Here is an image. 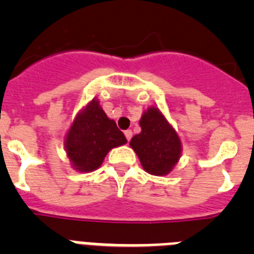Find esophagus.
<instances>
[{
  "mask_svg": "<svg viewBox=\"0 0 254 254\" xmlns=\"http://www.w3.org/2000/svg\"><path fill=\"white\" fill-rule=\"evenodd\" d=\"M125 136H126V138H127V141L131 140V137H132V131H131V129H127V131H125Z\"/></svg>",
  "mask_w": 254,
  "mask_h": 254,
  "instance_id": "1",
  "label": "esophagus"
}]
</instances>
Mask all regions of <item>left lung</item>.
Instances as JSON below:
<instances>
[{"mask_svg":"<svg viewBox=\"0 0 254 254\" xmlns=\"http://www.w3.org/2000/svg\"><path fill=\"white\" fill-rule=\"evenodd\" d=\"M141 132L132 137L129 146L137 154L141 165L154 176H165L178 163L181 140L161 112L149 108L140 120Z\"/></svg>","mask_w":254,"mask_h":254,"instance_id":"8db88e82","label":"left lung"}]
</instances>
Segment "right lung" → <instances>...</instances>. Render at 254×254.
I'll use <instances>...</instances> for the list:
<instances>
[{"label":"right lung","mask_w":254,"mask_h":254,"mask_svg":"<svg viewBox=\"0 0 254 254\" xmlns=\"http://www.w3.org/2000/svg\"><path fill=\"white\" fill-rule=\"evenodd\" d=\"M127 142L125 134L109 120L98 100H93L76 117L66 137L69 160L80 172H93L102 165L113 147Z\"/></svg>","instance_id":"1"}]
</instances>
